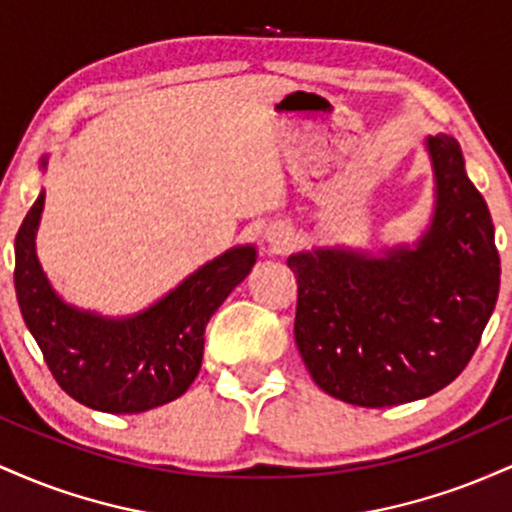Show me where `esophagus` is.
<instances>
[{
    "label": "esophagus",
    "instance_id": "esophagus-1",
    "mask_svg": "<svg viewBox=\"0 0 512 512\" xmlns=\"http://www.w3.org/2000/svg\"><path fill=\"white\" fill-rule=\"evenodd\" d=\"M267 243L274 252H284L293 243V231L289 226H272L267 231Z\"/></svg>",
    "mask_w": 512,
    "mask_h": 512
}]
</instances>
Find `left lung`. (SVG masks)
<instances>
[{
	"label": "left lung",
	"instance_id": "left-lung-1",
	"mask_svg": "<svg viewBox=\"0 0 512 512\" xmlns=\"http://www.w3.org/2000/svg\"><path fill=\"white\" fill-rule=\"evenodd\" d=\"M428 151L438 202L416 250L383 260L332 250L289 257L298 351L315 383L346 404L380 409L443 390L496 308L501 260L489 207L455 139L436 134Z\"/></svg>",
	"mask_w": 512,
	"mask_h": 512
}]
</instances>
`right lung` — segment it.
<instances>
[{
  "mask_svg": "<svg viewBox=\"0 0 512 512\" xmlns=\"http://www.w3.org/2000/svg\"><path fill=\"white\" fill-rule=\"evenodd\" d=\"M43 204L40 192L16 233L14 286L52 378L76 402L108 414H139L173 402L197 378L204 327L248 276L255 250H228L142 315L103 320L52 293L33 245Z\"/></svg>",
  "mask_w": 512,
  "mask_h": 512,
  "instance_id": "1",
  "label": "right lung"
}]
</instances>
